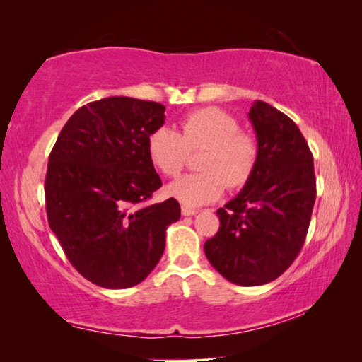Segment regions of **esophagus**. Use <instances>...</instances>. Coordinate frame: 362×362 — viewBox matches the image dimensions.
Instances as JSON below:
<instances>
[{
  "label": "esophagus",
  "mask_w": 362,
  "mask_h": 362,
  "mask_svg": "<svg viewBox=\"0 0 362 362\" xmlns=\"http://www.w3.org/2000/svg\"><path fill=\"white\" fill-rule=\"evenodd\" d=\"M198 212L193 207H188V206H182V216H194V214Z\"/></svg>",
  "instance_id": "obj_1"
}]
</instances>
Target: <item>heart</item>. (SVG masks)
Returning a JSON list of instances; mask_svg holds the SVG:
<instances>
[{
  "label": "heart",
  "instance_id": "b5f03b06",
  "mask_svg": "<svg viewBox=\"0 0 362 362\" xmlns=\"http://www.w3.org/2000/svg\"><path fill=\"white\" fill-rule=\"evenodd\" d=\"M204 150L198 166L170 183L168 193L187 206H203L218 199L225 187L238 189L252 177L259 161V144L240 131V122L223 110L207 107L187 115L180 132L159 126L146 139L153 166L166 177H177L185 168L189 151Z\"/></svg>",
  "mask_w": 362,
  "mask_h": 362
}]
</instances>
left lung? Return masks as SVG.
<instances>
[{
	"label": "left lung",
	"mask_w": 362,
	"mask_h": 362,
	"mask_svg": "<svg viewBox=\"0 0 362 362\" xmlns=\"http://www.w3.org/2000/svg\"><path fill=\"white\" fill-rule=\"evenodd\" d=\"M259 161L235 198L217 211L220 226L204 243L211 265L238 286H262L296 260L316 199L313 155L289 116L267 102L250 107Z\"/></svg>",
	"instance_id": "8db88e82"
}]
</instances>
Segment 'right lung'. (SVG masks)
<instances>
[{
    "label": "right lung",
    "instance_id": "1",
    "mask_svg": "<svg viewBox=\"0 0 362 362\" xmlns=\"http://www.w3.org/2000/svg\"><path fill=\"white\" fill-rule=\"evenodd\" d=\"M166 107L107 97L76 110L49 155L47 222L79 274L105 289H127L148 276L180 218L169 198L146 204L163 185L146 151Z\"/></svg>",
    "mask_w": 362,
    "mask_h": 362
}]
</instances>
